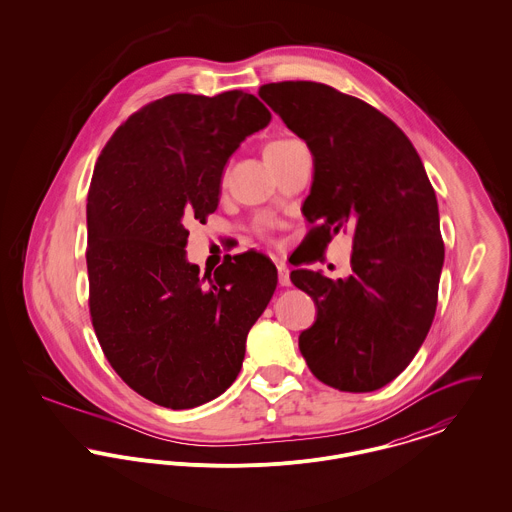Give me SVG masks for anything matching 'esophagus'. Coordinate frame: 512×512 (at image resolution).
<instances>
[{
	"instance_id": "34e87169",
	"label": "esophagus",
	"mask_w": 512,
	"mask_h": 512,
	"mask_svg": "<svg viewBox=\"0 0 512 512\" xmlns=\"http://www.w3.org/2000/svg\"><path fill=\"white\" fill-rule=\"evenodd\" d=\"M278 282L280 286H290L292 280H290V268L286 267L284 263L278 265Z\"/></svg>"
}]
</instances>
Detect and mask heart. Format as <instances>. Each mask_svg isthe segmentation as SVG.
I'll list each match as a JSON object with an SVG mask.
<instances>
[{
	"mask_svg": "<svg viewBox=\"0 0 512 512\" xmlns=\"http://www.w3.org/2000/svg\"><path fill=\"white\" fill-rule=\"evenodd\" d=\"M299 142H295V140H274V142H270L265 147V159L270 161V159H278V157H282L286 151H290L293 146H297Z\"/></svg>",
	"mask_w": 512,
	"mask_h": 512,
	"instance_id": "heart-1",
	"label": "heart"
}]
</instances>
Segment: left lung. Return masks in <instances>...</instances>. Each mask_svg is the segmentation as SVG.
<instances>
[{"instance_id": "1", "label": "left lung", "mask_w": 512, "mask_h": 512, "mask_svg": "<svg viewBox=\"0 0 512 512\" xmlns=\"http://www.w3.org/2000/svg\"><path fill=\"white\" fill-rule=\"evenodd\" d=\"M259 96L313 155L303 215L320 224L297 265L353 228L347 278L290 274L317 305L301 355L330 388L380 390L413 361L436 315L445 257L436 192L411 140L365 101L305 80L265 84Z\"/></svg>"}]
</instances>
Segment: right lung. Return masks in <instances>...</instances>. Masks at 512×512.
I'll list each match as a JSON object with an SVG mask.
<instances>
[{
	"mask_svg": "<svg viewBox=\"0 0 512 512\" xmlns=\"http://www.w3.org/2000/svg\"><path fill=\"white\" fill-rule=\"evenodd\" d=\"M270 111L242 90L172 94L134 113L103 147L88 192L90 315L122 380L167 409L228 390L278 272L247 251L199 276L186 259L192 220L219 205L220 178Z\"/></svg>",
	"mask_w": 512,
	"mask_h": 512,
	"instance_id": "1",
	"label": "right lung"
}]
</instances>
